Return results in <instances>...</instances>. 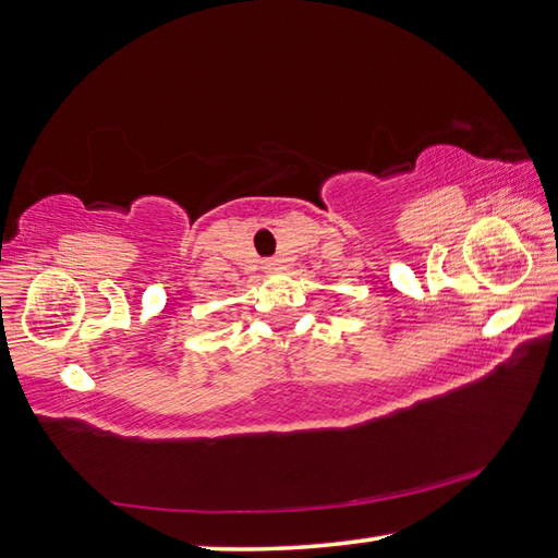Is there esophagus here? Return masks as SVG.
<instances>
[{
	"mask_svg": "<svg viewBox=\"0 0 558 558\" xmlns=\"http://www.w3.org/2000/svg\"><path fill=\"white\" fill-rule=\"evenodd\" d=\"M279 269H281V262L279 259H264V271L274 274V271H279Z\"/></svg>",
	"mask_w": 558,
	"mask_h": 558,
	"instance_id": "1",
	"label": "esophagus"
}]
</instances>
